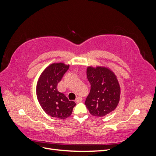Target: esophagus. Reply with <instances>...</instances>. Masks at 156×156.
<instances>
[{
    "label": "esophagus",
    "instance_id": "obj_1",
    "mask_svg": "<svg viewBox=\"0 0 156 156\" xmlns=\"http://www.w3.org/2000/svg\"><path fill=\"white\" fill-rule=\"evenodd\" d=\"M82 100H83V99L81 97H77L76 99H75V102L79 103V102L82 101Z\"/></svg>",
    "mask_w": 156,
    "mask_h": 156
}]
</instances>
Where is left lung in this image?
<instances>
[{
	"label": "left lung",
	"mask_w": 156,
	"mask_h": 156,
	"mask_svg": "<svg viewBox=\"0 0 156 156\" xmlns=\"http://www.w3.org/2000/svg\"><path fill=\"white\" fill-rule=\"evenodd\" d=\"M87 75L90 92L84 104L92 115L104 116L119 103L121 90L117 77L109 68L99 66H88Z\"/></svg>",
	"instance_id": "1"
}]
</instances>
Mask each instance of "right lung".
Listing matches in <instances>:
<instances>
[{
    "instance_id": "1",
    "label": "right lung",
    "mask_w": 156,
    "mask_h": 156,
    "mask_svg": "<svg viewBox=\"0 0 156 156\" xmlns=\"http://www.w3.org/2000/svg\"><path fill=\"white\" fill-rule=\"evenodd\" d=\"M69 67V64L63 62L51 64L41 72L37 81V100L46 114L51 117L66 119L72 115L76 105L57 90L58 83Z\"/></svg>"
}]
</instances>
